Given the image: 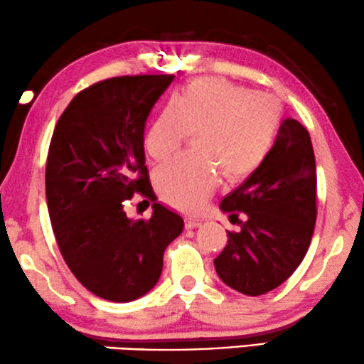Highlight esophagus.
<instances>
[{
    "mask_svg": "<svg viewBox=\"0 0 364 364\" xmlns=\"http://www.w3.org/2000/svg\"><path fill=\"white\" fill-rule=\"evenodd\" d=\"M203 224V219L199 218H186V221H184V226L186 229H196Z\"/></svg>",
    "mask_w": 364,
    "mask_h": 364,
    "instance_id": "1",
    "label": "esophagus"
}]
</instances>
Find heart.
Wrapping results in <instances>:
<instances>
[{"mask_svg": "<svg viewBox=\"0 0 364 364\" xmlns=\"http://www.w3.org/2000/svg\"><path fill=\"white\" fill-rule=\"evenodd\" d=\"M284 109L277 97L221 77L194 79L175 94L145 135L148 155L165 160L194 132L196 151L156 171V186L173 206L194 211L214 191L219 173L240 181L265 161L277 140Z\"/></svg>", "mask_w": 364, "mask_h": 364, "instance_id": "b5f03b06", "label": "heart"}]
</instances>
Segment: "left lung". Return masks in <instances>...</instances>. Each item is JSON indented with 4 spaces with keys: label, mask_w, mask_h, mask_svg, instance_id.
<instances>
[{
    "label": "left lung",
    "mask_w": 364,
    "mask_h": 364,
    "mask_svg": "<svg viewBox=\"0 0 364 364\" xmlns=\"http://www.w3.org/2000/svg\"><path fill=\"white\" fill-rule=\"evenodd\" d=\"M219 208L245 214L214 259L219 279L250 296L284 284L304 260L316 221V166L305 127L285 119L265 161Z\"/></svg>",
    "instance_id": "8db88e82"
}]
</instances>
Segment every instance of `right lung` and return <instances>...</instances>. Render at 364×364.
<instances>
[{
	"mask_svg": "<svg viewBox=\"0 0 364 364\" xmlns=\"http://www.w3.org/2000/svg\"><path fill=\"white\" fill-rule=\"evenodd\" d=\"M175 75H122L80 90L63 112L46 163V198L59 250L75 279L100 299L132 301L156 285L163 254L181 234L180 214L153 203L130 219L124 203L153 198L143 133Z\"/></svg>",
	"mask_w": 364,
	"mask_h": 364,
	"instance_id": "add662e5",
	"label": "right lung"
}]
</instances>
